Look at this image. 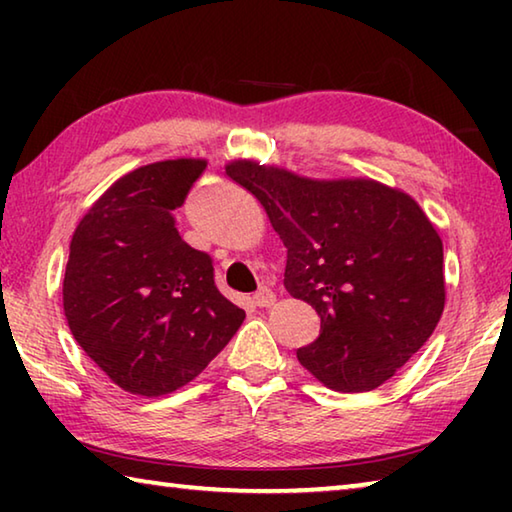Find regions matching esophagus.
I'll return each mask as SVG.
<instances>
[{
  "label": "esophagus",
  "instance_id": "obj_1",
  "mask_svg": "<svg viewBox=\"0 0 512 512\" xmlns=\"http://www.w3.org/2000/svg\"><path fill=\"white\" fill-rule=\"evenodd\" d=\"M262 291H264V289H259V296H262Z\"/></svg>",
  "mask_w": 512,
  "mask_h": 512
}]
</instances>
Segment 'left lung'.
<instances>
[{
  "mask_svg": "<svg viewBox=\"0 0 512 512\" xmlns=\"http://www.w3.org/2000/svg\"><path fill=\"white\" fill-rule=\"evenodd\" d=\"M205 160H162L119 178L69 244L67 325L119 388L178 391L237 334L246 311L214 284L212 257L178 235L176 210Z\"/></svg>",
  "mask_w": 512,
  "mask_h": 512,
  "instance_id": "obj_1",
  "label": "left lung"
}]
</instances>
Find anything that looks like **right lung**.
Listing matches in <instances>:
<instances>
[{"label":"right lung","instance_id":"1","mask_svg":"<svg viewBox=\"0 0 512 512\" xmlns=\"http://www.w3.org/2000/svg\"><path fill=\"white\" fill-rule=\"evenodd\" d=\"M287 248L284 287L320 318L298 361L339 393L391 379L445 307L443 241L418 203L370 180L314 183L230 164Z\"/></svg>","mask_w":512,"mask_h":512}]
</instances>
